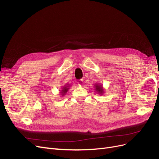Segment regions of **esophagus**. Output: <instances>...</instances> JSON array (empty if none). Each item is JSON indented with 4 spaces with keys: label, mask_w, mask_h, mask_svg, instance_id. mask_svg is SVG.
I'll use <instances>...</instances> for the list:
<instances>
[{
    "label": "esophagus",
    "mask_w": 159,
    "mask_h": 159,
    "mask_svg": "<svg viewBox=\"0 0 159 159\" xmlns=\"http://www.w3.org/2000/svg\"><path fill=\"white\" fill-rule=\"evenodd\" d=\"M83 83H84V80H83V79H79V80H78V84H79V86H81L82 84H83Z\"/></svg>",
    "instance_id": "34e87169"
}]
</instances>
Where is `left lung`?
Here are the masks:
<instances>
[{"instance_id": "obj_1", "label": "left lung", "mask_w": 159, "mask_h": 159, "mask_svg": "<svg viewBox=\"0 0 159 159\" xmlns=\"http://www.w3.org/2000/svg\"><path fill=\"white\" fill-rule=\"evenodd\" d=\"M96 90L97 92H98L100 94H102L103 93V89H102V87L98 85L96 86Z\"/></svg>"}]
</instances>
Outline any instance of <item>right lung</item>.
Instances as JSON below:
<instances>
[{
  "mask_svg": "<svg viewBox=\"0 0 159 159\" xmlns=\"http://www.w3.org/2000/svg\"><path fill=\"white\" fill-rule=\"evenodd\" d=\"M68 89H69L66 88V87H63V90H62V93H63V95H65V94L66 93V92H67Z\"/></svg>",
  "mask_w": 159,
  "mask_h": 159,
  "instance_id": "obj_1",
  "label": "right lung"
}]
</instances>
